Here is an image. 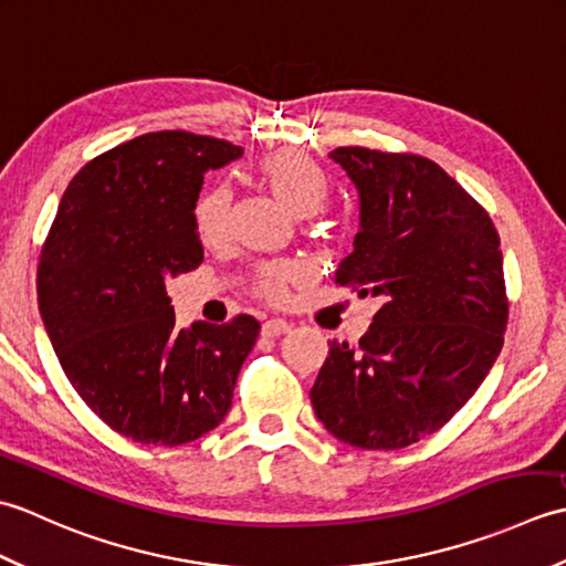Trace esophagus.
I'll use <instances>...</instances> for the list:
<instances>
[{
    "label": "esophagus",
    "instance_id": "1",
    "mask_svg": "<svg viewBox=\"0 0 566 566\" xmlns=\"http://www.w3.org/2000/svg\"><path fill=\"white\" fill-rule=\"evenodd\" d=\"M290 331H292V326L284 318H270L262 323V335H270V338H276V335H284Z\"/></svg>",
    "mask_w": 566,
    "mask_h": 566
}]
</instances>
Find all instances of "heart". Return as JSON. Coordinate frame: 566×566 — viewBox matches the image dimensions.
I'll use <instances>...</instances> for the list:
<instances>
[{
    "instance_id": "obj_1",
    "label": "heart",
    "mask_w": 566,
    "mask_h": 566,
    "mask_svg": "<svg viewBox=\"0 0 566 566\" xmlns=\"http://www.w3.org/2000/svg\"><path fill=\"white\" fill-rule=\"evenodd\" d=\"M258 182L270 191L280 207L304 219L316 213L328 197V182L318 167L294 150H274L255 165ZM228 209L231 199L223 187H213L195 201L191 219L201 245L213 248L226 238ZM296 282V270L292 264H264L255 274V292L272 304H284L290 298L292 284Z\"/></svg>"
}]
</instances>
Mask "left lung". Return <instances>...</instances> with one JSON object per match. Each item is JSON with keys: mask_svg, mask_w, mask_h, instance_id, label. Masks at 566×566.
I'll list each match as a JSON object with an SVG mask.
<instances>
[{"mask_svg": "<svg viewBox=\"0 0 566 566\" xmlns=\"http://www.w3.org/2000/svg\"><path fill=\"white\" fill-rule=\"evenodd\" d=\"M359 191L355 250L335 282L381 308L357 345L331 343L311 403L335 438L399 450L440 430L494 367L509 326L486 209L428 158L335 148Z\"/></svg>", "mask_w": 566, "mask_h": 566, "instance_id": "8db88e82", "label": "left lung"}]
</instances>
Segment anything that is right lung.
Returning a JSON list of instances; mask_svg holds the SVG:
<instances>
[{
	"mask_svg": "<svg viewBox=\"0 0 566 566\" xmlns=\"http://www.w3.org/2000/svg\"><path fill=\"white\" fill-rule=\"evenodd\" d=\"M238 146L158 130L106 150L72 177L39 258V308L65 377L112 430L185 444L231 408L260 323L175 326L165 282L197 270L191 209L203 172Z\"/></svg>",
	"mask_w": 566,
	"mask_h": 566,
	"instance_id": "add662e5",
	"label": "right lung"
}]
</instances>
